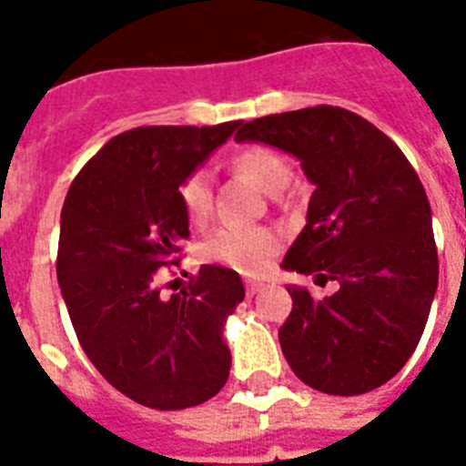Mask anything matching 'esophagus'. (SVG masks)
<instances>
[{
    "label": "esophagus",
    "mask_w": 466,
    "mask_h": 466,
    "mask_svg": "<svg viewBox=\"0 0 466 466\" xmlns=\"http://www.w3.org/2000/svg\"><path fill=\"white\" fill-rule=\"evenodd\" d=\"M244 288H247L248 298H254L256 292L263 290V283H258V280H247V283H244Z\"/></svg>",
    "instance_id": "esophagus-1"
}]
</instances>
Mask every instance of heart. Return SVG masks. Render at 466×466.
Wrapping results in <instances>:
<instances>
[{
	"instance_id": "heart-1",
	"label": "heart",
	"mask_w": 466,
	"mask_h": 466,
	"mask_svg": "<svg viewBox=\"0 0 466 466\" xmlns=\"http://www.w3.org/2000/svg\"><path fill=\"white\" fill-rule=\"evenodd\" d=\"M229 167L248 176L266 193L278 196L288 188L292 168L280 152L266 145H248L229 157ZM181 210L190 225H203L212 210V178L205 168H193L176 188ZM280 248V237L266 227H222L203 244V258L222 263L239 273H261Z\"/></svg>"
}]
</instances>
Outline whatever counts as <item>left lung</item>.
Segmentation results:
<instances>
[{
	"label": "left lung",
	"instance_id": "left-lung-1",
	"mask_svg": "<svg viewBox=\"0 0 466 466\" xmlns=\"http://www.w3.org/2000/svg\"><path fill=\"white\" fill-rule=\"evenodd\" d=\"M234 140L266 142L302 161L314 193L283 268L339 285L314 298L290 285L278 339L311 390L365 394L404 368L438 288L431 203L404 152L370 120L311 106L248 120Z\"/></svg>",
	"mask_w": 466,
	"mask_h": 466
}]
</instances>
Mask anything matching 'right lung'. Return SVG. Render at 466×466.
I'll list each match as a JSON object with an SVG mask.
<instances>
[{
    "label": "right lung",
    "mask_w": 466,
    "mask_h": 466,
    "mask_svg": "<svg viewBox=\"0 0 466 466\" xmlns=\"http://www.w3.org/2000/svg\"><path fill=\"white\" fill-rule=\"evenodd\" d=\"M237 126L116 135L75 176L62 205L57 280L79 346L106 382L149 409L203 404L229 377L222 329L244 299L239 273L203 266L171 298L159 276L178 266L190 237L178 181Z\"/></svg>",
    "instance_id": "obj_1"
}]
</instances>
